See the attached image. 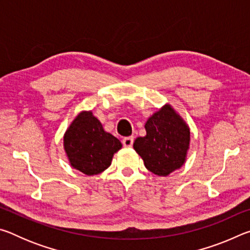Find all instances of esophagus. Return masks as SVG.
Returning <instances> with one entry per match:
<instances>
[{
    "label": "esophagus",
    "mask_w": 250,
    "mask_h": 250,
    "mask_svg": "<svg viewBox=\"0 0 250 250\" xmlns=\"http://www.w3.org/2000/svg\"><path fill=\"white\" fill-rule=\"evenodd\" d=\"M122 145L125 146H132L133 145V137H125L122 140Z\"/></svg>",
    "instance_id": "34e87169"
}]
</instances>
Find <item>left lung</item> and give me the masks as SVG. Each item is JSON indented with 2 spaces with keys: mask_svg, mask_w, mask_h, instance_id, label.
<instances>
[{
  "mask_svg": "<svg viewBox=\"0 0 250 250\" xmlns=\"http://www.w3.org/2000/svg\"><path fill=\"white\" fill-rule=\"evenodd\" d=\"M146 137L133 143L146 167L159 176H167L183 166L189 145V130L181 117L166 104L147 119Z\"/></svg>",
  "mask_w": 250,
  "mask_h": 250,
  "instance_id": "obj_1",
  "label": "left lung"
}]
</instances>
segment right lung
<instances>
[{
  "label": "right lung",
  "mask_w": 250,
  "mask_h": 250,
  "mask_svg": "<svg viewBox=\"0 0 250 250\" xmlns=\"http://www.w3.org/2000/svg\"><path fill=\"white\" fill-rule=\"evenodd\" d=\"M65 151L71 167L83 174L95 175L111 164L112 156L121 149V142L105 132L92 112L79 113L64 137Z\"/></svg>",
  "instance_id": "right-lung-1"
}]
</instances>
